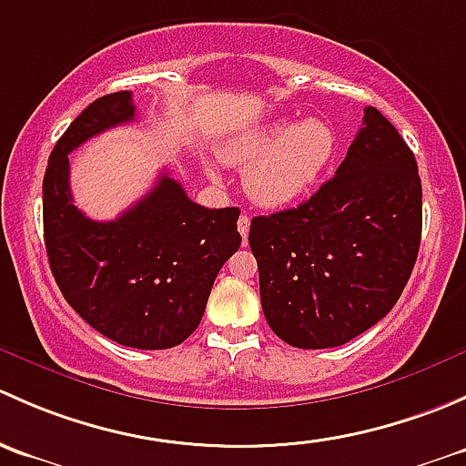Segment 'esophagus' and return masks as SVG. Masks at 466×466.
<instances>
[{"label": "esophagus", "instance_id": "obj_1", "mask_svg": "<svg viewBox=\"0 0 466 466\" xmlns=\"http://www.w3.org/2000/svg\"><path fill=\"white\" fill-rule=\"evenodd\" d=\"M248 227H251V218H248L247 213H242L238 219V231H239V235H242L244 242H247V238H248Z\"/></svg>", "mask_w": 466, "mask_h": 466}]
</instances>
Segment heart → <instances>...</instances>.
<instances>
[{
  "label": "heart",
  "mask_w": 466,
  "mask_h": 466,
  "mask_svg": "<svg viewBox=\"0 0 466 466\" xmlns=\"http://www.w3.org/2000/svg\"><path fill=\"white\" fill-rule=\"evenodd\" d=\"M339 137L325 118H276L222 143V159L244 170L247 195L262 208H287L316 188L337 157Z\"/></svg>",
  "instance_id": "b5f03b06"
}]
</instances>
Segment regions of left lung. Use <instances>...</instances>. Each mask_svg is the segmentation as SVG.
Listing matches in <instances>:
<instances>
[{
  "label": "left lung",
  "instance_id": "1",
  "mask_svg": "<svg viewBox=\"0 0 466 466\" xmlns=\"http://www.w3.org/2000/svg\"><path fill=\"white\" fill-rule=\"evenodd\" d=\"M420 239L415 155L379 109L366 107L332 179L296 208L251 219L268 328L303 350L359 337L400 300Z\"/></svg>",
  "mask_w": 466,
  "mask_h": 466
}]
</instances>
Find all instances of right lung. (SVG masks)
Instances as JSON below:
<instances>
[{
    "label": "right lung",
    "instance_id": "obj_1",
    "mask_svg": "<svg viewBox=\"0 0 466 466\" xmlns=\"http://www.w3.org/2000/svg\"><path fill=\"white\" fill-rule=\"evenodd\" d=\"M134 121L129 91L94 100L57 138L42 184L45 244L66 303L103 337L138 350L175 348L198 329L210 287L239 248L238 208H206L163 172L112 222L74 206L69 152Z\"/></svg>",
    "mask_w": 466,
    "mask_h": 466
}]
</instances>
